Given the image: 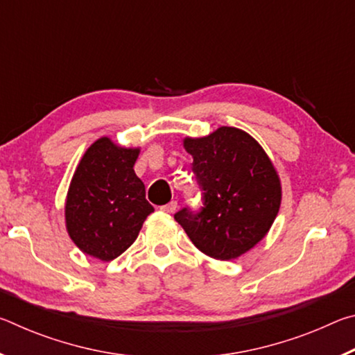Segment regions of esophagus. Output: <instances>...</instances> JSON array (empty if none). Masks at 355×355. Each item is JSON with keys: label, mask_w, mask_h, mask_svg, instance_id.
Wrapping results in <instances>:
<instances>
[{"label": "esophagus", "mask_w": 355, "mask_h": 355, "mask_svg": "<svg viewBox=\"0 0 355 355\" xmlns=\"http://www.w3.org/2000/svg\"><path fill=\"white\" fill-rule=\"evenodd\" d=\"M177 200H172V202H169V203H166V205H163V207H159V209L161 211H164V213H173L177 209Z\"/></svg>", "instance_id": "34e87169"}]
</instances>
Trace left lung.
<instances>
[{"label":"left lung","mask_w":355,"mask_h":355,"mask_svg":"<svg viewBox=\"0 0 355 355\" xmlns=\"http://www.w3.org/2000/svg\"><path fill=\"white\" fill-rule=\"evenodd\" d=\"M183 147L194 158L205 207L199 213L183 208L173 218L203 254L235 260L260 243L277 218L279 173L260 144L235 127L184 137Z\"/></svg>","instance_id":"obj_1"}]
</instances>
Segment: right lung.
<instances>
[{
    "label": "right lung",
    "instance_id": "1",
    "mask_svg": "<svg viewBox=\"0 0 355 355\" xmlns=\"http://www.w3.org/2000/svg\"><path fill=\"white\" fill-rule=\"evenodd\" d=\"M141 148H127L100 137L86 152L71 177L65 199V227L86 255L111 261L139 235L155 208L146 186L135 173Z\"/></svg>",
    "mask_w": 355,
    "mask_h": 355
}]
</instances>
